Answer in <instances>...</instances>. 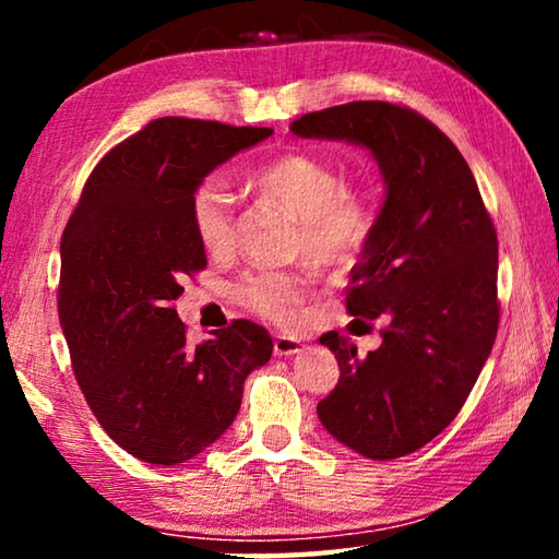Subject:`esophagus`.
<instances>
[{
    "label": "esophagus",
    "mask_w": 559,
    "mask_h": 559,
    "mask_svg": "<svg viewBox=\"0 0 559 559\" xmlns=\"http://www.w3.org/2000/svg\"><path fill=\"white\" fill-rule=\"evenodd\" d=\"M302 349V343L298 337H290V335H276L273 340V355L278 357H288V355H296Z\"/></svg>",
    "instance_id": "1"
}]
</instances>
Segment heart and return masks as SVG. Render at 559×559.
I'll use <instances>...</instances> for the list:
<instances>
[{"label": "heart", "instance_id": "1", "mask_svg": "<svg viewBox=\"0 0 559 559\" xmlns=\"http://www.w3.org/2000/svg\"><path fill=\"white\" fill-rule=\"evenodd\" d=\"M251 182L300 219L298 251L318 263L357 257L374 231V204L359 187L345 185L340 169L313 153H281L253 169ZM189 219L197 239L212 253H224L234 239V197L219 177L194 187ZM308 276L300 271L257 269L234 283V298L269 323L288 325L298 318Z\"/></svg>", "mask_w": 559, "mask_h": 559}]
</instances>
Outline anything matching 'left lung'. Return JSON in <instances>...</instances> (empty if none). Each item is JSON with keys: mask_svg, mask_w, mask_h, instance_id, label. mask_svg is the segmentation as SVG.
<instances>
[{"mask_svg": "<svg viewBox=\"0 0 559 559\" xmlns=\"http://www.w3.org/2000/svg\"><path fill=\"white\" fill-rule=\"evenodd\" d=\"M290 130L370 147L382 169L386 200L345 290L353 328L384 320L382 345L359 357L335 330L320 337L340 380L318 416L367 459L406 456L456 419L493 349V219L459 147L412 108L355 100L306 112Z\"/></svg>", "mask_w": 559, "mask_h": 559, "instance_id": "obj_1", "label": "left lung"}]
</instances>
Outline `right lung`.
Segmentation results:
<instances>
[{
  "instance_id": "obj_1",
  "label": "right lung",
  "mask_w": 559,
  "mask_h": 559,
  "mask_svg": "<svg viewBox=\"0 0 559 559\" xmlns=\"http://www.w3.org/2000/svg\"><path fill=\"white\" fill-rule=\"evenodd\" d=\"M271 128L157 118L93 167L61 236L59 320L75 382L108 437L159 466L185 463L231 427L273 340L231 320L187 343L175 300L206 269L189 219L194 187Z\"/></svg>"
}]
</instances>
